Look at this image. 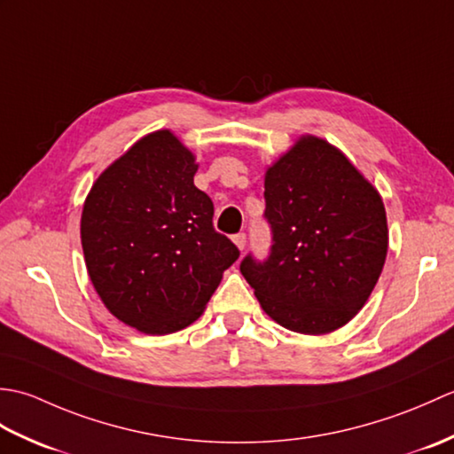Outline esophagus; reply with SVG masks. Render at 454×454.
Masks as SVG:
<instances>
[{
	"mask_svg": "<svg viewBox=\"0 0 454 454\" xmlns=\"http://www.w3.org/2000/svg\"><path fill=\"white\" fill-rule=\"evenodd\" d=\"M246 242H247V236H246L244 232H239V234L234 236V244H236L239 249H242V252L246 249Z\"/></svg>",
	"mask_w": 454,
	"mask_h": 454,
	"instance_id": "1",
	"label": "esophagus"
}]
</instances>
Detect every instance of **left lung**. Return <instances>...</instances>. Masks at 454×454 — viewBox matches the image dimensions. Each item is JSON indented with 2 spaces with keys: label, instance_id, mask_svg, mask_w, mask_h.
<instances>
[{
  "label": "left lung",
  "instance_id": "left-lung-1",
  "mask_svg": "<svg viewBox=\"0 0 454 454\" xmlns=\"http://www.w3.org/2000/svg\"><path fill=\"white\" fill-rule=\"evenodd\" d=\"M271 247L239 271L263 310L298 333H330L364 306L388 249L376 189L343 153L304 137L265 176Z\"/></svg>",
  "mask_w": 454,
  "mask_h": 454
}]
</instances>
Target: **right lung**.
Here are the masks:
<instances>
[{
  "label": "right lung",
  "instance_id": "add662e5",
  "mask_svg": "<svg viewBox=\"0 0 454 454\" xmlns=\"http://www.w3.org/2000/svg\"><path fill=\"white\" fill-rule=\"evenodd\" d=\"M197 163L169 130L138 140L95 181L82 246L95 291L121 322L163 335L205 310L239 249L215 230Z\"/></svg>",
  "mask_w": 454,
  "mask_h": 454
}]
</instances>
